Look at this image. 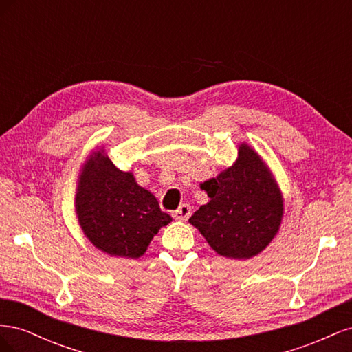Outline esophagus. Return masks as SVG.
Masks as SVG:
<instances>
[{
    "label": "esophagus",
    "mask_w": 352,
    "mask_h": 352,
    "mask_svg": "<svg viewBox=\"0 0 352 352\" xmlns=\"http://www.w3.org/2000/svg\"><path fill=\"white\" fill-rule=\"evenodd\" d=\"M189 216H190V207L188 204H182L176 211H173V217L180 221L188 220Z\"/></svg>",
    "instance_id": "esophagus-1"
}]
</instances>
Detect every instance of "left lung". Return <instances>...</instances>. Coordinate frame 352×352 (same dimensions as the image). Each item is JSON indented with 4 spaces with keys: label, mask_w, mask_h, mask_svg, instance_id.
I'll list each match as a JSON object with an SVG mask.
<instances>
[{
    "label": "left lung",
    "mask_w": 352,
    "mask_h": 352,
    "mask_svg": "<svg viewBox=\"0 0 352 352\" xmlns=\"http://www.w3.org/2000/svg\"><path fill=\"white\" fill-rule=\"evenodd\" d=\"M210 202L189 219L210 247L228 258H251L272 242L283 216V201L267 166L251 146L216 179L201 184Z\"/></svg>",
    "instance_id": "1"
}]
</instances>
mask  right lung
<instances>
[{
    "instance_id": "add662e5",
    "label": "right lung",
    "mask_w": 352,
    "mask_h": 352,
    "mask_svg": "<svg viewBox=\"0 0 352 352\" xmlns=\"http://www.w3.org/2000/svg\"><path fill=\"white\" fill-rule=\"evenodd\" d=\"M79 225L98 250L114 257L138 258L160 228L172 221L157 198L122 172L104 150L85 166L76 194Z\"/></svg>"
}]
</instances>
